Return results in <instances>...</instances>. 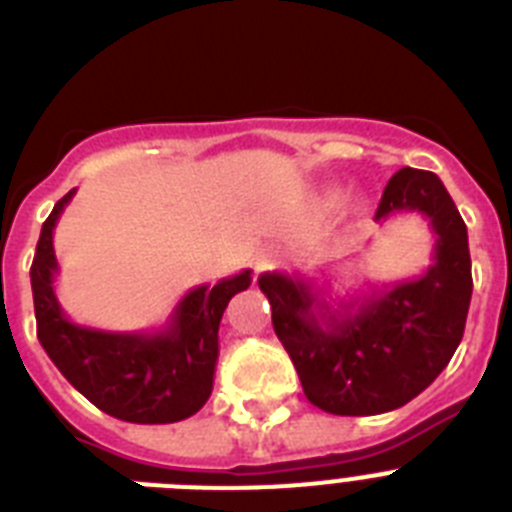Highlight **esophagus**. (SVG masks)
Listing matches in <instances>:
<instances>
[{
    "label": "esophagus",
    "mask_w": 512,
    "mask_h": 512,
    "mask_svg": "<svg viewBox=\"0 0 512 512\" xmlns=\"http://www.w3.org/2000/svg\"><path fill=\"white\" fill-rule=\"evenodd\" d=\"M277 261H279V253L274 251V248H266V251L259 256V271L269 269V266H274Z\"/></svg>",
    "instance_id": "obj_1"
}]
</instances>
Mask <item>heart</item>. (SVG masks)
<instances>
[{
	"instance_id": "1",
	"label": "heart",
	"mask_w": 512,
	"mask_h": 512,
	"mask_svg": "<svg viewBox=\"0 0 512 512\" xmlns=\"http://www.w3.org/2000/svg\"><path fill=\"white\" fill-rule=\"evenodd\" d=\"M338 197H341V192H338V189H330V192L325 194V200H328V202H336Z\"/></svg>"
}]
</instances>
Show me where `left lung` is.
Wrapping results in <instances>:
<instances>
[{
    "instance_id": "obj_1",
    "label": "left lung",
    "mask_w": 512,
    "mask_h": 512,
    "mask_svg": "<svg viewBox=\"0 0 512 512\" xmlns=\"http://www.w3.org/2000/svg\"><path fill=\"white\" fill-rule=\"evenodd\" d=\"M402 212L428 220L433 264L420 277L372 287L330 305L312 279L266 271L259 287L271 323L315 408L379 415L402 408L446 369L464 336L472 300L467 225L433 171L405 169L384 187L374 220Z\"/></svg>"
}]
</instances>
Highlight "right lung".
<instances>
[{
    "instance_id": "obj_1",
    "label": "right lung",
    "mask_w": 512,
    "mask_h": 512,
    "mask_svg": "<svg viewBox=\"0 0 512 512\" xmlns=\"http://www.w3.org/2000/svg\"><path fill=\"white\" fill-rule=\"evenodd\" d=\"M76 189L56 202L35 248L33 282L38 341L58 372L102 413L128 423H176L210 400L217 364V330L238 292L251 287V269L217 284L189 289L164 328L115 333L66 318L56 297L58 261L53 230Z\"/></svg>"
}]
</instances>
